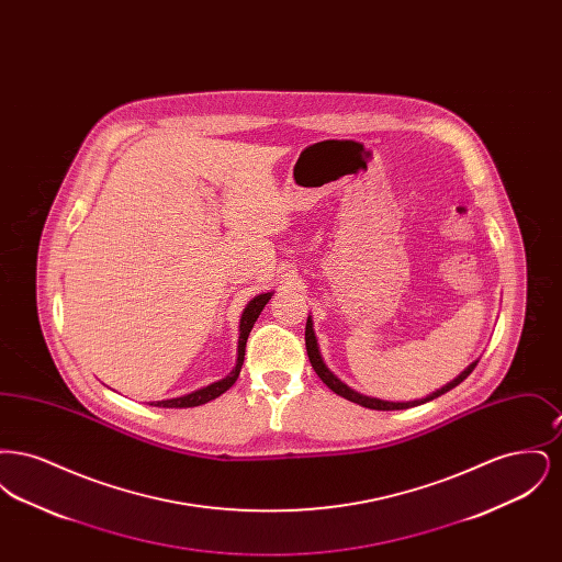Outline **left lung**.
<instances>
[{"label":"left lung","instance_id":"obj_1","mask_svg":"<svg viewBox=\"0 0 562 562\" xmlns=\"http://www.w3.org/2000/svg\"><path fill=\"white\" fill-rule=\"evenodd\" d=\"M305 348H307V356H310V362H312L314 371H316V374L321 376L322 381H324L335 394H339V396L346 398V401L356 402V404H360V406H364V408H373V411H402V408H411V406H419V404H424V402L434 401V398H438V396H442V394H447V392H451L453 387H457L468 374L476 369V364H479V360L472 362L463 373L457 374L451 383L442 385L440 390L431 392L429 396L422 398V401L390 402L371 398V396H364V394H358L356 390L348 387L341 379H337L335 374L328 371V367H326L324 360H322L318 341H316V335H314V322H312V318H307V324H305Z\"/></svg>","mask_w":562,"mask_h":562}]
</instances>
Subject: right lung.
<instances>
[{"instance_id":"1","label":"right lung","mask_w":562,"mask_h":562,"mask_svg":"<svg viewBox=\"0 0 562 562\" xmlns=\"http://www.w3.org/2000/svg\"><path fill=\"white\" fill-rule=\"evenodd\" d=\"M271 294L273 293H263L257 294L246 307H244V312H241L240 318V341H238V360H236V367H234V371L227 374L225 379H221V381H214L211 385H206V387H202V390H195V392H191V394H186V396H179V398H170V401H158L151 402V406H161V408H189V406H200V404H206V402L214 401V398H218L223 392H227L234 383H236V379H238V374H240L241 362H244V349H246V339H248V335H250V330H252V326H255V322L259 318V314L263 312V307L268 305L269 299H271Z\"/></svg>"}]
</instances>
